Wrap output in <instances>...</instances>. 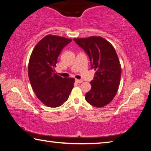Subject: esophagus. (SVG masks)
Segmentation results:
<instances>
[{
	"label": "esophagus",
	"mask_w": 151,
	"mask_h": 151,
	"mask_svg": "<svg viewBox=\"0 0 151 151\" xmlns=\"http://www.w3.org/2000/svg\"><path fill=\"white\" fill-rule=\"evenodd\" d=\"M83 80H79V79H75V82L77 83H83Z\"/></svg>",
	"instance_id": "1"
}]
</instances>
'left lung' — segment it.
<instances>
[{
  "label": "left lung",
  "instance_id": "left-lung-1",
  "mask_svg": "<svg viewBox=\"0 0 151 151\" xmlns=\"http://www.w3.org/2000/svg\"><path fill=\"white\" fill-rule=\"evenodd\" d=\"M85 51L92 69L96 71L85 100L95 107L104 106L115 96L121 76V66L112 45L101 37L74 39Z\"/></svg>",
  "mask_w": 151,
  "mask_h": 151
}]
</instances>
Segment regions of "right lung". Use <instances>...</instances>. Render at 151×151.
<instances>
[{"label":"right lung","instance_id":"add662e5","mask_svg":"<svg viewBox=\"0 0 151 151\" xmlns=\"http://www.w3.org/2000/svg\"><path fill=\"white\" fill-rule=\"evenodd\" d=\"M72 39L48 35L37 43L30 55L28 74L37 98L49 107H58L67 101L75 78H62L55 67L63 48Z\"/></svg>","mask_w":151,"mask_h":151}]
</instances>
